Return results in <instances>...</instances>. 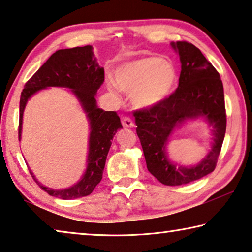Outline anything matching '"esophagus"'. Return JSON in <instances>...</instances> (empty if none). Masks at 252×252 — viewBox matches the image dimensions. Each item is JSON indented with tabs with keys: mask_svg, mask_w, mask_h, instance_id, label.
Returning <instances> with one entry per match:
<instances>
[{
	"mask_svg": "<svg viewBox=\"0 0 252 252\" xmlns=\"http://www.w3.org/2000/svg\"><path fill=\"white\" fill-rule=\"evenodd\" d=\"M122 124L124 127H127V128H130V127H134V122L131 121V118L128 116H124L122 118Z\"/></svg>",
	"mask_w": 252,
	"mask_h": 252,
	"instance_id": "34e87169",
	"label": "esophagus"
}]
</instances>
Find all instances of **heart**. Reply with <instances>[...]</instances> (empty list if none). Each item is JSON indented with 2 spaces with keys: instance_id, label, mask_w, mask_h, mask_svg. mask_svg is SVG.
Instances as JSON below:
<instances>
[{
  "instance_id": "b5f03b06",
  "label": "heart",
  "mask_w": 252,
  "mask_h": 252,
  "mask_svg": "<svg viewBox=\"0 0 252 252\" xmlns=\"http://www.w3.org/2000/svg\"><path fill=\"white\" fill-rule=\"evenodd\" d=\"M113 79L106 80L107 88L116 93L118 88L130 93L131 104L138 108H150L165 100L174 89L176 70L171 61L150 56L123 63Z\"/></svg>"
}]
</instances>
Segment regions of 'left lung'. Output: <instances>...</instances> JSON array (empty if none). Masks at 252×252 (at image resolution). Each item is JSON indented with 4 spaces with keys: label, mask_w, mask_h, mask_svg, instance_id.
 <instances>
[{
    "label": "left lung",
    "mask_w": 252,
    "mask_h": 252,
    "mask_svg": "<svg viewBox=\"0 0 252 252\" xmlns=\"http://www.w3.org/2000/svg\"><path fill=\"white\" fill-rule=\"evenodd\" d=\"M172 47L179 51L182 63L179 87L158 105L133 111L147 170L160 183L171 187L200 180L214 171L226 128L223 85L219 72L194 44L176 41ZM199 116H204L214 125L213 150L196 167L176 168L164 154L168 136L177 123Z\"/></svg>",
    "instance_id": "8db88e82"
}]
</instances>
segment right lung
<instances>
[{"label": "right lung", "instance_id": "right-lung-1", "mask_svg": "<svg viewBox=\"0 0 252 252\" xmlns=\"http://www.w3.org/2000/svg\"><path fill=\"white\" fill-rule=\"evenodd\" d=\"M92 49V45H85L56 51L26 82L20 98L19 139L21 136L23 110L28 99L45 87L57 86L72 89L88 115L92 131L89 137L88 166L82 179L65 189H48L34 179L49 195L63 200L86 196L94 191L102 179L107 154L111 145L110 141L117 129L123 128L116 111H104L96 105L94 94L105 80V70L96 63Z\"/></svg>", "mask_w": 252, "mask_h": 252}]
</instances>
